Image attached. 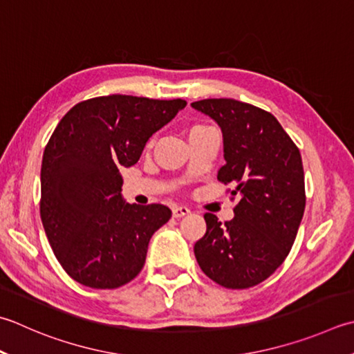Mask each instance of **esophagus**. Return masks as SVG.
Returning a JSON list of instances; mask_svg holds the SVG:
<instances>
[{
	"label": "esophagus",
	"instance_id": "1",
	"mask_svg": "<svg viewBox=\"0 0 354 354\" xmlns=\"http://www.w3.org/2000/svg\"><path fill=\"white\" fill-rule=\"evenodd\" d=\"M190 213V209H187L184 205H175L173 207V218H183L185 214Z\"/></svg>",
	"mask_w": 354,
	"mask_h": 354
}]
</instances>
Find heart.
<instances>
[{"label": "heart", "instance_id": "b5f03b06", "mask_svg": "<svg viewBox=\"0 0 354 354\" xmlns=\"http://www.w3.org/2000/svg\"><path fill=\"white\" fill-rule=\"evenodd\" d=\"M196 127H201V126H196ZM193 129H195V127H193Z\"/></svg>", "mask_w": 354, "mask_h": 354}]
</instances>
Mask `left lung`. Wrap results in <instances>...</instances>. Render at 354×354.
<instances>
[{
    "instance_id": "obj_1",
    "label": "left lung",
    "mask_w": 354,
    "mask_h": 354,
    "mask_svg": "<svg viewBox=\"0 0 354 354\" xmlns=\"http://www.w3.org/2000/svg\"><path fill=\"white\" fill-rule=\"evenodd\" d=\"M223 131L225 164L218 179L233 184L234 218L221 224L205 213L195 244L201 270L225 288H248L274 273L292 250L306 209L299 149L276 118L230 98L192 102Z\"/></svg>"
}]
</instances>
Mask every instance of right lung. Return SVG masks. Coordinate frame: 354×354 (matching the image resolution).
<instances>
[{"mask_svg": "<svg viewBox=\"0 0 354 354\" xmlns=\"http://www.w3.org/2000/svg\"><path fill=\"white\" fill-rule=\"evenodd\" d=\"M184 100L109 95L76 104L48 140L41 165V221L57 259L76 282L118 288L141 272L150 238L171 218L162 204H129L120 169Z\"/></svg>", "mask_w": 354, "mask_h": 354, "instance_id": "right-lung-1", "label": "right lung"}]
</instances>
